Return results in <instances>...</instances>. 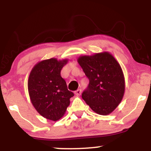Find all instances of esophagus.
<instances>
[{
    "instance_id": "1",
    "label": "esophagus",
    "mask_w": 151,
    "mask_h": 151,
    "mask_svg": "<svg viewBox=\"0 0 151 151\" xmlns=\"http://www.w3.org/2000/svg\"><path fill=\"white\" fill-rule=\"evenodd\" d=\"M81 93V90L80 89L76 90V91H74V93H75V94H77V95H80Z\"/></svg>"
}]
</instances>
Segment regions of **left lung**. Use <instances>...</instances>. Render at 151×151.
Here are the masks:
<instances>
[{"mask_svg": "<svg viewBox=\"0 0 151 151\" xmlns=\"http://www.w3.org/2000/svg\"><path fill=\"white\" fill-rule=\"evenodd\" d=\"M77 61L89 80L81 97L96 114H111L121 103L125 91L119 62L108 52L81 56Z\"/></svg>", "mask_w": 151, "mask_h": 151, "instance_id": "left-lung-1", "label": "left lung"}]
</instances>
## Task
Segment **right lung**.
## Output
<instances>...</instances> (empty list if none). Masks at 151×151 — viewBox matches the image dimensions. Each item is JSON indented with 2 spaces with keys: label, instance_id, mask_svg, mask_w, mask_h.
I'll use <instances>...</instances> for the list:
<instances>
[{
  "label": "right lung",
  "instance_id": "add662e5",
  "mask_svg": "<svg viewBox=\"0 0 151 151\" xmlns=\"http://www.w3.org/2000/svg\"><path fill=\"white\" fill-rule=\"evenodd\" d=\"M67 62V59L42 60L34 66L29 76L27 87L31 102L38 113L51 121L63 116L74 96L60 74Z\"/></svg>",
  "mask_w": 151,
  "mask_h": 151
}]
</instances>
